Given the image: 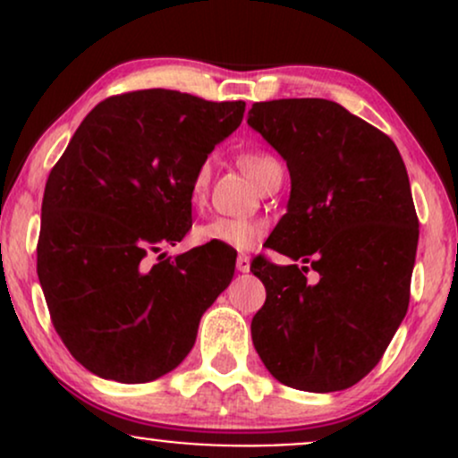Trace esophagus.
<instances>
[{
  "label": "esophagus",
  "instance_id": "34e87169",
  "mask_svg": "<svg viewBox=\"0 0 458 458\" xmlns=\"http://www.w3.org/2000/svg\"><path fill=\"white\" fill-rule=\"evenodd\" d=\"M236 271H241V273L250 271V256L241 254L239 259H236Z\"/></svg>",
  "mask_w": 458,
  "mask_h": 458
}]
</instances>
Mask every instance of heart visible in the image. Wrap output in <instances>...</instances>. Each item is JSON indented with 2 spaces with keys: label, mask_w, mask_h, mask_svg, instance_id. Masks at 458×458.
I'll return each mask as SVG.
<instances>
[{
  "label": "heart",
  "mask_w": 458,
  "mask_h": 458,
  "mask_svg": "<svg viewBox=\"0 0 458 458\" xmlns=\"http://www.w3.org/2000/svg\"><path fill=\"white\" fill-rule=\"evenodd\" d=\"M239 165L251 181L259 185L260 178L267 172L277 167L280 163L273 159L271 155L260 150H250L239 155ZM208 178H211V165L207 161L199 163L198 170L193 172L191 185H189V199L193 204H199L207 193ZM267 233V224L262 219L251 217H213L208 222L196 225L193 230V239L199 245H217L230 247V250H250L260 243V239Z\"/></svg>",
  "instance_id": "obj_1"
}]
</instances>
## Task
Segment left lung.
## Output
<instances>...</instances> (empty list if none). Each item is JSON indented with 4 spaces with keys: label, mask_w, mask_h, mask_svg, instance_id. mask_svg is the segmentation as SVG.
Wrapping results in <instances>:
<instances>
[{
    "label": "left lung",
    "mask_w": 458,
    "mask_h": 458,
    "mask_svg": "<svg viewBox=\"0 0 458 458\" xmlns=\"http://www.w3.org/2000/svg\"><path fill=\"white\" fill-rule=\"evenodd\" d=\"M247 124L291 172L286 215L267 245L293 265L251 262L267 291L251 340L284 386L346 390L379 364L409 308L420 230L403 157L325 98L254 103Z\"/></svg>",
    "instance_id": "obj_1"
}]
</instances>
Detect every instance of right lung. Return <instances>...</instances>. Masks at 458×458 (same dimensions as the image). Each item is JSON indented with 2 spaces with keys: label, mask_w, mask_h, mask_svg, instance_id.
Instances as JSON below:
<instances>
[{
  "label": "right lung",
  "mask_w": 458,
  "mask_h": 458,
  "mask_svg": "<svg viewBox=\"0 0 458 458\" xmlns=\"http://www.w3.org/2000/svg\"><path fill=\"white\" fill-rule=\"evenodd\" d=\"M243 112L161 88L105 98L51 170L36 271L62 343L101 379L174 370L233 280L230 250L150 254L189 233L193 172Z\"/></svg>",
  "instance_id": "right-lung-1"
}]
</instances>
